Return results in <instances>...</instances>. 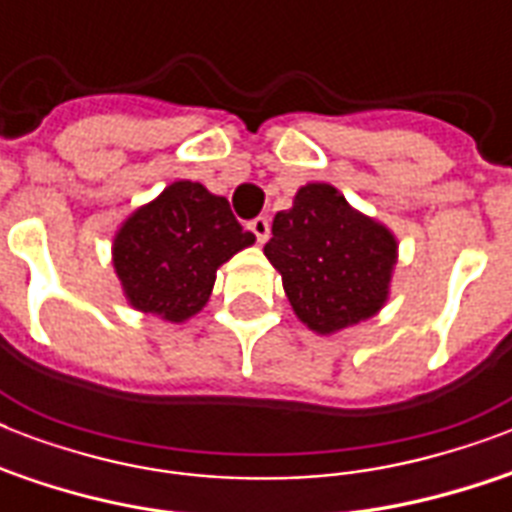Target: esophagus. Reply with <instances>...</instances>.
I'll return each instance as SVG.
<instances>
[{"mask_svg": "<svg viewBox=\"0 0 512 512\" xmlns=\"http://www.w3.org/2000/svg\"><path fill=\"white\" fill-rule=\"evenodd\" d=\"M249 231L255 233L257 244H265L268 236H271V223H268V217H255V220H249Z\"/></svg>", "mask_w": 512, "mask_h": 512, "instance_id": "obj_1", "label": "esophagus"}]
</instances>
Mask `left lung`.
<instances>
[{"label": "left lung", "mask_w": 512, "mask_h": 512, "mask_svg": "<svg viewBox=\"0 0 512 512\" xmlns=\"http://www.w3.org/2000/svg\"><path fill=\"white\" fill-rule=\"evenodd\" d=\"M265 257L303 324L329 335L369 319L388 297L396 239L327 183H308L273 217Z\"/></svg>", "instance_id": "8db88e82"}]
</instances>
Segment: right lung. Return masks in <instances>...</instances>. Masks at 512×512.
<instances>
[{"label":"right lung","instance_id":"right-lung-1","mask_svg":"<svg viewBox=\"0 0 512 512\" xmlns=\"http://www.w3.org/2000/svg\"><path fill=\"white\" fill-rule=\"evenodd\" d=\"M252 241L228 199L180 180L116 233L114 268L138 311L185 321L209 300L217 268Z\"/></svg>","mask_w":512,"mask_h":512}]
</instances>
